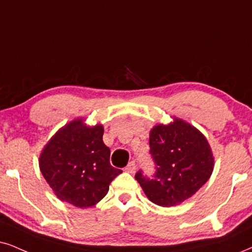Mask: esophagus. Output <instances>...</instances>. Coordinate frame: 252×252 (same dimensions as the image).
I'll return each mask as SVG.
<instances>
[{"mask_svg":"<svg viewBox=\"0 0 252 252\" xmlns=\"http://www.w3.org/2000/svg\"><path fill=\"white\" fill-rule=\"evenodd\" d=\"M126 171L129 172V173H135V171H136V163H135V161H133V160L130 161V163L126 165Z\"/></svg>","mask_w":252,"mask_h":252,"instance_id":"1","label":"esophagus"}]
</instances>
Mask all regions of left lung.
Wrapping results in <instances>:
<instances>
[{"mask_svg":"<svg viewBox=\"0 0 252 252\" xmlns=\"http://www.w3.org/2000/svg\"><path fill=\"white\" fill-rule=\"evenodd\" d=\"M150 154L156 172L152 178L136 173L150 201L172 207L194 195L207 183L214 168V157L206 137L189 123L174 117L150 131Z\"/></svg>","mask_w":252,"mask_h":252,"instance_id":"left-lung-1","label":"left lung"}]
</instances>
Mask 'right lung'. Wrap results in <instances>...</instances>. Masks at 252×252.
Instances as JSON below:
<instances>
[{
    "label": "right lung",
    "instance_id": "right-lung-1",
    "mask_svg": "<svg viewBox=\"0 0 252 252\" xmlns=\"http://www.w3.org/2000/svg\"><path fill=\"white\" fill-rule=\"evenodd\" d=\"M103 126H88L76 119L56 132L39 156L43 177L58 199L79 208L102 200L122 171L110 165V150L102 141Z\"/></svg>",
    "mask_w": 252,
    "mask_h": 252
}]
</instances>
